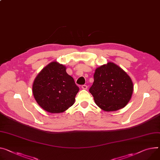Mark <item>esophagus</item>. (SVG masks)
Instances as JSON below:
<instances>
[{
	"mask_svg": "<svg viewBox=\"0 0 160 160\" xmlns=\"http://www.w3.org/2000/svg\"><path fill=\"white\" fill-rule=\"evenodd\" d=\"M81 88H82V89H83V90H87L88 86L84 84V85H82V86H81Z\"/></svg>",
	"mask_w": 160,
	"mask_h": 160,
	"instance_id": "1",
	"label": "esophagus"
}]
</instances>
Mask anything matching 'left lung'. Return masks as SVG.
<instances>
[{"label":"left lung","mask_w":160,"mask_h":160,"mask_svg":"<svg viewBox=\"0 0 160 160\" xmlns=\"http://www.w3.org/2000/svg\"><path fill=\"white\" fill-rule=\"evenodd\" d=\"M89 91L95 104L105 112L124 108L131 99L134 86L131 78L119 66L108 62L95 69Z\"/></svg>","instance_id":"obj_1"}]
</instances>
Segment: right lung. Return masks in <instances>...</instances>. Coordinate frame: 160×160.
<instances>
[{
    "instance_id": "add662e5",
    "label": "right lung",
    "mask_w": 160,
    "mask_h": 160,
    "mask_svg": "<svg viewBox=\"0 0 160 160\" xmlns=\"http://www.w3.org/2000/svg\"><path fill=\"white\" fill-rule=\"evenodd\" d=\"M67 67L57 61L48 64L32 83V93L38 105L47 112L63 113L75 102L79 90Z\"/></svg>"
}]
</instances>
